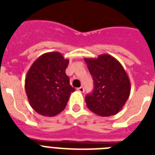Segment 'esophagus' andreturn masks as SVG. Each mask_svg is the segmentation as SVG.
I'll return each mask as SVG.
<instances>
[{
  "mask_svg": "<svg viewBox=\"0 0 155 155\" xmlns=\"http://www.w3.org/2000/svg\"><path fill=\"white\" fill-rule=\"evenodd\" d=\"M77 91H79L80 92H84V88L83 87H80L77 88Z\"/></svg>",
  "mask_w": 155,
  "mask_h": 155,
  "instance_id": "esophagus-1",
  "label": "esophagus"
}]
</instances>
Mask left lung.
<instances>
[{
	"instance_id": "left-lung-1",
	"label": "left lung",
	"mask_w": 155,
	"mask_h": 155,
	"mask_svg": "<svg viewBox=\"0 0 155 155\" xmlns=\"http://www.w3.org/2000/svg\"><path fill=\"white\" fill-rule=\"evenodd\" d=\"M84 61L94 80L93 92L85 97L87 107L101 117L115 115L130 97L131 85L127 73L110 54L85 58Z\"/></svg>"
}]
</instances>
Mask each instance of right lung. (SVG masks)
<instances>
[{
	"instance_id": "add662e5",
	"label": "right lung",
	"mask_w": 155,
	"mask_h": 155,
	"mask_svg": "<svg viewBox=\"0 0 155 155\" xmlns=\"http://www.w3.org/2000/svg\"><path fill=\"white\" fill-rule=\"evenodd\" d=\"M68 63L59 52H48L39 56L27 71L26 96L30 106L40 115L54 117L60 113L75 91L66 75Z\"/></svg>"
}]
</instances>
